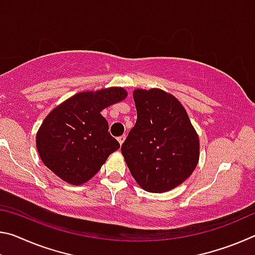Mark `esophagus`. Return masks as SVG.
<instances>
[{
    "instance_id": "1",
    "label": "esophagus",
    "mask_w": 255,
    "mask_h": 255,
    "mask_svg": "<svg viewBox=\"0 0 255 255\" xmlns=\"http://www.w3.org/2000/svg\"><path fill=\"white\" fill-rule=\"evenodd\" d=\"M117 139H118V141H119V144H120V145H123V143L125 141V139H126V135L119 136V137L117 138Z\"/></svg>"
}]
</instances>
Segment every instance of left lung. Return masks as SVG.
I'll return each instance as SVG.
<instances>
[{
  "label": "left lung",
  "mask_w": 255,
  "mask_h": 255,
  "mask_svg": "<svg viewBox=\"0 0 255 255\" xmlns=\"http://www.w3.org/2000/svg\"><path fill=\"white\" fill-rule=\"evenodd\" d=\"M137 120L122 145L133 179L146 191L165 192L187 180L199 159V138L182 105L158 89L132 93Z\"/></svg>",
  "instance_id": "1"
}]
</instances>
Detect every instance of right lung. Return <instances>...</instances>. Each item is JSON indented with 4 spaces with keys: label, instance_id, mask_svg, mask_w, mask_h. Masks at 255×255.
Listing matches in <instances>:
<instances>
[{
    "label": "right lung",
    "instance_id": "obj_1",
    "mask_svg": "<svg viewBox=\"0 0 255 255\" xmlns=\"http://www.w3.org/2000/svg\"><path fill=\"white\" fill-rule=\"evenodd\" d=\"M126 96L123 88L81 92L55 108L37 133V149L45 165L71 184L91 179L120 147L100 112Z\"/></svg>",
    "mask_w": 255,
    "mask_h": 255
}]
</instances>
